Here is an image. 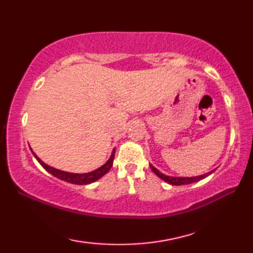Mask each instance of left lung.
I'll return each instance as SVG.
<instances>
[{
	"label": "left lung",
	"instance_id": "1",
	"mask_svg": "<svg viewBox=\"0 0 253 253\" xmlns=\"http://www.w3.org/2000/svg\"><path fill=\"white\" fill-rule=\"evenodd\" d=\"M150 168L153 170V173L159 176L161 179H163L164 181L169 182V185H173V186H180V185H188V184H192V182H197L199 180H201L203 178H206L209 175H211L213 173L212 171H209V173L204 174V175H200V176H196V177H173V176H168V175H164L163 173H161L159 169H157L154 168L153 165L150 164Z\"/></svg>",
	"mask_w": 253,
	"mask_h": 253
}]
</instances>
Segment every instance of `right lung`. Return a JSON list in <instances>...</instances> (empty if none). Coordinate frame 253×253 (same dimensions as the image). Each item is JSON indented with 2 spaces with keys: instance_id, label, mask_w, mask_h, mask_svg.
<instances>
[{
  "instance_id": "add662e5",
  "label": "right lung",
  "mask_w": 253,
  "mask_h": 253,
  "mask_svg": "<svg viewBox=\"0 0 253 253\" xmlns=\"http://www.w3.org/2000/svg\"><path fill=\"white\" fill-rule=\"evenodd\" d=\"M32 154L35 155V158L38 160V162L41 164L42 168H43L46 171H49L54 177H57L58 179H62L64 181L71 182V184H75V185H87V184H91L95 180L100 179L102 176L105 175L107 171H109L113 165V161H114V157H115V149L113 150L111 158L109 159V161L104 164L102 165L101 168L96 169L95 170L90 171V173H84V174H75V173H68V171H64V170H60L56 169L52 166H49L47 164L43 163L42 161L37 157L36 153L32 151V149L30 148Z\"/></svg>"
}]
</instances>
